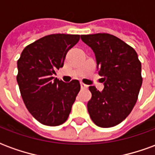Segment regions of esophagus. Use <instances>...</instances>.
<instances>
[{
	"label": "esophagus",
	"instance_id": "34e87169",
	"mask_svg": "<svg viewBox=\"0 0 155 155\" xmlns=\"http://www.w3.org/2000/svg\"><path fill=\"white\" fill-rule=\"evenodd\" d=\"M81 89H87V88L89 87L87 84H84V83H82V82L81 83Z\"/></svg>",
	"mask_w": 155,
	"mask_h": 155
}]
</instances>
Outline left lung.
<instances>
[{
  "label": "left lung",
  "mask_w": 155,
  "mask_h": 155,
  "mask_svg": "<svg viewBox=\"0 0 155 155\" xmlns=\"http://www.w3.org/2000/svg\"><path fill=\"white\" fill-rule=\"evenodd\" d=\"M81 40L92 48L104 78L100 92L90 86L92 96L87 104L91 120L97 126L110 128L121 123L136 104L143 78L136 51L116 36L107 33L82 35Z\"/></svg>",
  "instance_id": "obj_1"
}]
</instances>
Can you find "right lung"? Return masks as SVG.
I'll return each mask as SVG.
<instances>
[{"instance_id":"right-lung-1","label":"right lung","mask_w":155,"mask_h":155,"mask_svg":"<svg viewBox=\"0 0 155 155\" xmlns=\"http://www.w3.org/2000/svg\"><path fill=\"white\" fill-rule=\"evenodd\" d=\"M80 38V35H46L28 45L17 61L16 80L22 100L32 116L42 124L57 126L64 123L81 91L77 80L64 83L53 77Z\"/></svg>"}]
</instances>
